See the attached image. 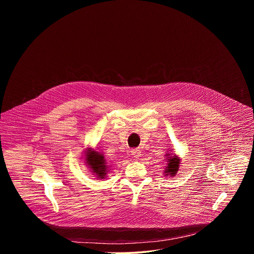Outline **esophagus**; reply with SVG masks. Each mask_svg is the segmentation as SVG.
Segmentation results:
<instances>
[{
	"mask_svg": "<svg viewBox=\"0 0 254 254\" xmlns=\"http://www.w3.org/2000/svg\"><path fill=\"white\" fill-rule=\"evenodd\" d=\"M140 154H141V152H140L138 149H133V150L131 151V155H132L135 159L139 158V157H140Z\"/></svg>",
	"mask_w": 254,
	"mask_h": 254,
	"instance_id": "esophagus-1",
	"label": "esophagus"
}]
</instances>
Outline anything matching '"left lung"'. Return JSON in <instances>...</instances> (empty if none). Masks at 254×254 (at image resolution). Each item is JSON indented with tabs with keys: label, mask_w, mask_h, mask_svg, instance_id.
<instances>
[{
	"label": "left lung",
	"mask_w": 254,
	"mask_h": 254,
	"mask_svg": "<svg viewBox=\"0 0 254 254\" xmlns=\"http://www.w3.org/2000/svg\"><path fill=\"white\" fill-rule=\"evenodd\" d=\"M168 153V152H167ZM166 161H167V166L165 168V176H176L179 167H180V158L177 155H173L171 153L166 155Z\"/></svg>",
	"instance_id": "obj_1"
}]
</instances>
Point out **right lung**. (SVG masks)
<instances>
[{
    "mask_svg": "<svg viewBox=\"0 0 254 254\" xmlns=\"http://www.w3.org/2000/svg\"><path fill=\"white\" fill-rule=\"evenodd\" d=\"M84 154V160L93 175L98 179H104L108 170H110V167L107 166L103 154L98 153L91 148H87V151H85Z\"/></svg>",
    "mask_w": 254,
    "mask_h": 254,
    "instance_id": "1",
    "label": "right lung"
}]
</instances>
